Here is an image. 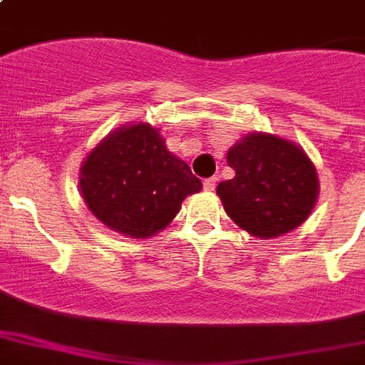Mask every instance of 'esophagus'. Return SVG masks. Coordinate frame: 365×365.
Returning a JSON list of instances; mask_svg holds the SVG:
<instances>
[{
	"label": "esophagus",
	"mask_w": 365,
	"mask_h": 365,
	"mask_svg": "<svg viewBox=\"0 0 365 365\" xmlns=\"http://www.w3.org/2000/svg\"><path fill=\"white\" fill-rule=\"evenodd\" d=\"M202 185H205V191H214L217 185V178H208V180H205Z\"/></svg>",
	"instance_id": "obj_1"
}]
</instances>
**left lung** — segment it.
<instances>
[{"mask_svg":"<svg viewBox=\"0 0 365 365\" xmlns=\"http://www.w3.org/2000/svg\"><path fill=\"white\" fill-rule=\"evenodd\" d=\"M233 180L216 193L227 216L257 239H277L311 216L318 200L317 168L292 140L250 132L227 151Z\"/></svg>","mask_w":365,"mask_h":365,"instance_id":"1","label":"left lung"}]
</instances>
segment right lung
Segmentation results:
<instances>
[{"instance_id":"right-lung-1","label":"right lung","mask_w":365,"mask_h":365,"mask_svg":"<svg viewBox=\"0 0 365 365\" xmlns=\"http://www.w3.org/2000/svg\"><path fill=\"white\" fill-rule=\"evenodd\" d=\"M202 189L185 160L166 149L159 128L128 123L94 145L79 168V191L93 216L132 239L170 225L185 197Z\"/></svg>"}]
</instances>
